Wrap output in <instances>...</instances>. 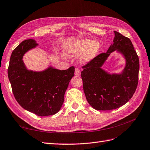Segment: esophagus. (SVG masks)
Returning <instances> with one entry per match:
<instances>
[{
  "label": "esophagus",
  "mask_w": 150,
  "mask_h": 150,
  "mask_svg": "<svg viewBox=\"0 0 150 150\" xmlns=\"http://www.w3.org/2000/svg\"><path fill=\"white\" fill-rule=\"evenodd\" d=\"M81 74V71L79 68H76L75 70V75L76 76H80Z\"/></svg>",
  "instance_id": "esophagus-1"
}]
</instances>
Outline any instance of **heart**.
<instances>
[{
  "mask_svg": "<svg viewBox=\"0 0 150 150\" xmlns=\"http://www.w3.org/2000/svg\"><path fill=\"white\" fill-rule=\"evenodd\" d=\"M67 54L77 56L80 54V61L86 63L95 58L100 50L99 42L88 39H82L68 42L64 47Z\"/></svg>",
  "mask_w": 150,
  "mask_h": 150,
  "instance_id": "b5f03b06",
  "label": "heart"
}]
</instances>
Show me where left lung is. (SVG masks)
<instances>
[{
    "instance_id": "obj_1",
    "label": "left lung",
    "mask_w": 150,
    "mask_h": 150,
    "mask_svg": "<svg viewBox=\"0 0 150 150\" xmlns=\"http://www.w3.org/2000/svg\"><path fill=\"white\" fill-rule=\"evenodd\" d=\"M114 44L107 53L98 54L83 65L81 77L86 99L99 110L115 109L125 105L133 96L138 83L139 58L129 38L114 31ZM117 49L125 57L127 65L121 75H110L101 69L110 52Z\"/></svg>"
}]
</instances>
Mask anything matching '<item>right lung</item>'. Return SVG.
I'll list each match as a JSON object with an SVG mask.
<instances>
[{
  "label": "right lung",
  "instance_id": "obj_1",
  "mask_svg": "<svg viewBox=\"0 0 150 150\" xmlns=\"http://www.w3.org/2000/svg\"><path fill=\"white\" fill-rule=\"evenodd\" d=\"M37 45L35 40H26L13 50L8 67V77L19 105L39 116H46L55 114L61 109L68 83L74 76L75 67L65 70L50 67L41 72L28 70L23 57Z\"/></svg>",
  "mask_w": 150,
  "mask_h": 150
}]
</instances>
